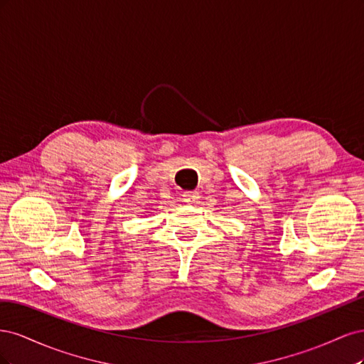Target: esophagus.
<instances>
[{
  "label": "esophagus",
  "instance_id": "esophagus-1",
  "mask_svg": "<svg viewBox=\"0 0 364 364\" xmlns=\"http://www.w3.org/2000/svg\"><path fill=\"white\" fill-rule=\"evenodd\" d=\"M182 197H183V202L185 203H188V205H193V203H196L197 200L200 199V194H199V191H185L183 194H182Z\"/></svg>",
  "mask_w": 364,
  "mask_h": 364
}]
</instances>
